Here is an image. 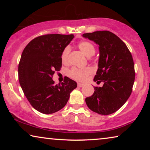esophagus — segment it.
<instances>
[{"mask_svg": "<svg viewBox=\"0 0 150 150\" xmlns=\"http://www.w3.org/2000/svg\"><path fill=\"white\" fill-rule=\"evenodd\" d=\"M84 86V84H83V83H78V87H83Z\"/></svg>", "mask_w": 150, "mask_h": 150, "instance_id": "obj_1", "label": "esophagus"}]
</instances>
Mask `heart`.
<instances>
[{
  "label": "heart",
  "instance_id": "b5f03b06",
  "mask_svg": "<svg viewBox=\"0 0 150 150\" xmlns=\"http://www.w3.org/2000/svg\"><path fill=\"white\" fill-rule=\"evenodd\" d=\"M79 48L81 50V52L88 57L93 56L96 53L95 46L89 41H82L79 44ZM70 51L71 48L69 46L65 47L63 50L62 53H61V60H62L63 63H68ZM92 71L93 70L90 67H85V68L73 67L68 71L67 74L69 77L72 78L73 79L79 81H83L87 79L88 76L91 74Z\"/></svg>",
  "mask_w": 150,
  "mask_h": 150
}]
</instances>
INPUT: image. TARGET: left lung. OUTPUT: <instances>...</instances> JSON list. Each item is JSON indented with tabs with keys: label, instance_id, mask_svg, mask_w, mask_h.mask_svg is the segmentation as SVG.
<instances>
[{
	"label": "left lung",
	"instance_id": "obj_1",
	"mask_svg": "<svg viewBox=\"0 0 150 150\" xmlns=\"http://www.w3.org/2000/svg\"><path fill=\"white\" fill-rule=\"evenodd\" d=\"M83 36L99 45L98 69L93 81L104 83L102 87H94L93 95L85 98L86 104L98 114H112L126 103L132 93L135 79L132 56L125 43L108 30L87 33Z\"/></svg>",
	"mask_w": 150,
	"mask_h": 150
}]
</instances>
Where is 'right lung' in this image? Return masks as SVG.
<instances>
[{
  "mask_svg": "<svg viewBox=\"0 0 150 150\" xmlns=\"http://www.w3.org/2000/svg\"><path fill=\"white\" fill-rule=\"evenodd\" d=\"M74 37L43 35L30 41L22 52L18 65L20 86L30 105L42 113H54L63 108L77 87L67 76L61 85L52 81L54 71H60L62 66V51Z\"/></svg>",
  "mask_w": 150,
  "mask_h": 150,
  "instance_id": "right-lung-1",
  "label": "right lung"
}]
</instances>
